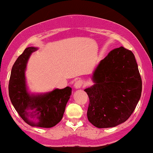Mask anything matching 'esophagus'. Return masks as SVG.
Masks as SVG:
<instances>
[{
    "label": "esophagus",
    "instance_id": "obj_1",
    "mask_svg": "<svg viewBox=\"0 0 153 153\" xmlns=\"http://www.w3.org/2000/svg\"><path fill=\"white\" fill-rule=\"evenodd\" d=\"M82 85H83V81H82V80H81V79H78L75 82L74 87L75 88H82Z\"/></svg>",
    "mask_w": 153,
    "mask_h": 153
}]
</instances>
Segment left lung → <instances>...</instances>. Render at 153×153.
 <instances>
[{"instance_id": "left-lung-1", "label": "left lung", "mask_w": 153, "mask_h": 153, "mask_svg": "<svg viewBox=\"0 0 153 153\" xmlns=\"http://www.w3.org/2000/svg\"><path fill=\"white\" fill-rule=\"evenodd\" d=\"M95 84L85 89L89 98L88 119L98 128L127 121L142 94V79L134 54L120 47L111 51L95 70Z\"/></svg>"}]
</instances>
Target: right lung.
I'll return each mask as SVG.
<instances>
[{
  "label": "right lung",
  "mask_w": 153,
  "mask_h": 153,
  "mask_svg": "<svg viewBox=\"0 0 153 153\" xmlns=\"http://www.w3.org/2000/svg\"><path fill=\"white\" fill-rule=\"evenodd\" d=\"M35 47H27L17 58L10 73L8 94L12 104L23 120L32 127L50 128L60 122L72 88L55 89L43 95H29L25 82V69Z\"/></svg>",
  "instance_id": "obj_1"
}]
</instances>
